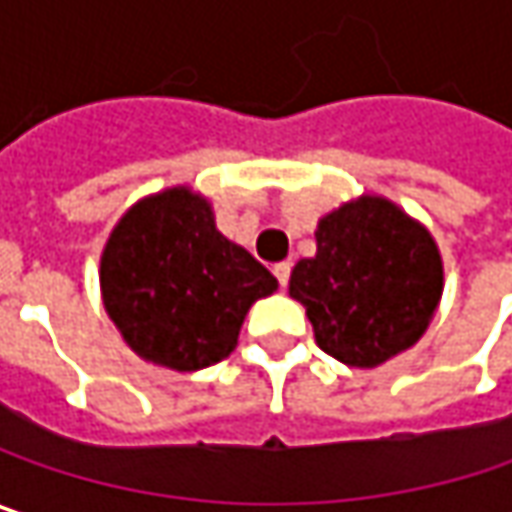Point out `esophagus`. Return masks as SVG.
I'll use <instances>...</instances> for the list:
<instances>
[{
  "label": "esophagus",
  "instance_id": "1",
  "mask_svg": "<svg viewBox=\"0 0 512 512\" xmlns=\"http://www.w3.org/2000/svg\"><path fill=\"white\" fill-rule=\"evenodd\" d=\"M272 272H275V278H278V284L281 286H286L289 284V272H292V266H289V263H275V269H272Z\"/></svg>",
  "mask_w": 512,
  "mask_h": 512
}]
</instances>
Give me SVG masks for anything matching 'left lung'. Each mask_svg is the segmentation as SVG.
<instances>
[{
  "label": "left lung",
  "instance_id": "left-lung-1",
  "mask_svg": "<svg viewBox=\"0 0 512 512\" xmlns=\"http://www.w3.org/2000/svg\"><path fill=\"white\" fill-rule=\"evenodd\" d=\"M289 295L307 307L324 353L376 368L426 333L443 295V260L429 228L365 194L318 220L316 255L295 263Z\"/></svg>",
  "mask_w": 512,
  "mask_h": 512
}]
</instances>
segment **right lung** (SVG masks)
<instances>
[{"label":"right lung","instance_id":"add662e5","mask_svg":"<svg viewBox=\"0 0 512 512\" xmlns=\"http://www.w3.org/2000/svg\"><path fill=\"white\" fill-rule=\"evenodd\" d=\"M275 289V275L223 237L211 202L185 185L138 199L101 255L106 313L141 359L170 371L226 359L249 307Z\"/></svg>","mask_w":512,"mask_h":512}]
</instances>
